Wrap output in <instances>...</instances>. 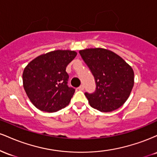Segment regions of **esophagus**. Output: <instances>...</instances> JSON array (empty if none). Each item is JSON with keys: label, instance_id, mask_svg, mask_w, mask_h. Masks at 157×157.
Returning a JSON list of instances; mask_svg holds the SVG:
<instances>
[{"label": "esophagus", "instance_id": "obj_1", "mask_svg": "<svg viewBox=\"0 0 157 157\" xmlns=\"http://www.w3.org/2000/svg\"><path fill=\"white\" fill-rule=\"evenodd\" d=\"M78 89L80 90V91H83V90H84V86H83V85H81L80 87H78Z\"/></svg>", "mask_w": 157, "mask_h": 157}]
</instances>
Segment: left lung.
Segmentation results:
<instances>
[{"label":"left lung","instance_id":"8db88e82","mask_svg":"<svg viewBox=\"0 0 157 157\" xmlns=\"http://www.w3.org/2000/svg\"><path fill=\"white\" fill-rule=\"evenodd\" d=\"M91 70L96 90L85 93L90 105L101 112H111L125 103L134 84L132 68L121 57L102 48L79 52Z\"/></svg>","mask_w":157,"mask_h":157}]
</instances>
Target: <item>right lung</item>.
I'll list each match as a JSON object with an SVG mask.
<instances>
[{"label": "right lung", "instance_id": "obj_1", "mask_svg": "<svg viewBox=\"0 0 157 157\" xmlns=\"http://www.w3.org/2000/svg\"><path fill=\"white\" fill-rule=\"evenodd\" d=\"M77 52L56 50L32 60L23 73V88L30 101L45 112H56L67 106L75 89L68 87L66 66Z\"/></svg>", "mask_w": 157, "mask_h": 157}]
</instances>
